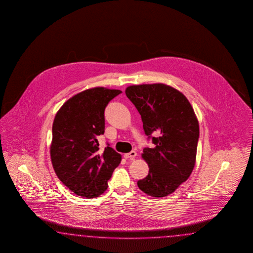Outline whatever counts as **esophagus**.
<instances>
[{
    "mask_svg": "<svg viewBox=\"0 0 253 253\" xmlns=\"http://www.w3.org/2000/svg\"><path fill=\"white\" fill-rule=\"evenodd\" d=\"M137 153L135 151H130V153L124 154V158L125 159H131L133 160L134 158H136Z\"/></svg>",
    "mask_w": 253,
    "mask_h": 253,
    "instance_id": "obj_1",
    "label": "esophagus"
}]
</instances>
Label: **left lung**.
Here are the masks:
<instances>
[{"label": "left lung", "instance_id": "obj_1", "mask_svg": "<svg viewBox=\"0 0 253 253\" xmlns=\"http://www.w3.org/2000/svg\"><path fill=\"white\" fill-rule=\"evenodd\" d=\"M125 93L155 145L143 150L149 171L138 181V187L152 198L166 197L188 179L195 167L199 121L188 99L169 85H130Z\"/></svg>", "mask_w": 253, "mask_h": 253}]
</instances>
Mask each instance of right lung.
Instances as JSON below:
<instances>
[{
	"instance_id": "1",
	"label": "right lung",
	"mask_w": 253,
	"mask_h": 253,
	"mask_svg": "<svg viewBox=\"0 0 253 253\" xmlns=\"http://www.w3.org/2000/svg\"><path fill=\"white\" fill-rule=\"evenodd\" d=\"M122 91L95 87L69 98L53 123L50 155L59 180L77 196L96 198L122 161L107 145L99 151L98 137L105 132V108Z\"/></svg>"
}]
</instances>
